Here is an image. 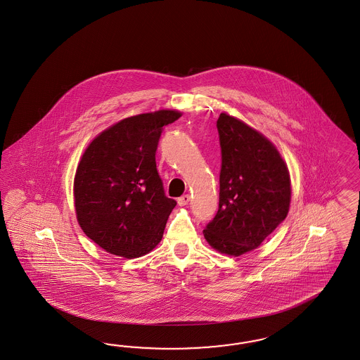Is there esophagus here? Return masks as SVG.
Listing matches in <instances>:
<instances>
[{
  "label": "esophagus",
  "mask_w": 360,
  "mask_h": 360,
  "mask_svg": "<svg viewBox=\"0 0 360 360\" xmlns=\"http://www.w3.org/2000/svg\"><path fill=\"white\" fill-rule=\"evenodd\" d=\"M188 202H190V195L188 194H185V195L178 198V205L179 206H186Z\"/></svg>",
  "instance_id": "obj_1"
}]
</instances>
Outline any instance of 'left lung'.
Masks as SVG:
<instances>
[{
	"mask_svg": "<svg viewBox=\"0 0 360 360\" xmlns=\"http://www.w3.org/2000/svg\"><path fill=\"white\" fill-rule=\"evenodd\" d=\"M219 208L205 239L217 251L240 256L257 248L283 223L290 205V176L276 146L262 133L220 113Z\"/></svg>",
	"mask_w": 360,
	"mask_h": 360,
	"instance_id": "8db88e82",
	"label": "left lung"
}]
</instances>
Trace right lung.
<instances>
[{"label":"right lung","instance_id":"add662e5","mask_svg":"<svg viewBox=\"0 0 360 360\" xmlns=\"http://www.w3.org/2000/svg\"><path fill=\"white\" fill-rule=\"evenodd\" d=\"M179 117L162 109L124 119L83 154L74 181L77 221L109 253L140 257L162 239L176 202L165 195L155 152L165 125Z\"/></svg>","mask_w":360,"mask_h":360}]
</instances>
